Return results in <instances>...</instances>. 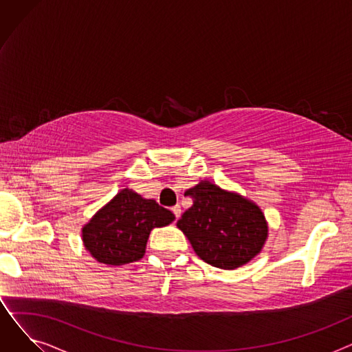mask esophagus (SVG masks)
<instances>
[{
	"mask_svg": "<svg viewBox=\"0 0 352 352\" xmlns=\"http://www.w3.org/2000/svg\"><path fill=\"white\" fill-rule=\"evenodd\" d=\"M171 210H173L175 218H179V215H181V207H179V206H174Z\"/></svg>",
	"mask_w": 352,
	"mask_h": 352,
	"instance_id": "1",
	"label": "esophagus"
}]
</instances>
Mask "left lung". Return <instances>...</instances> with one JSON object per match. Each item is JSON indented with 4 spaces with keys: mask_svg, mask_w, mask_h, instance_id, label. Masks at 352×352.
Instances as JSON below:
<instances>
[{
    "mask_svg": "<svg viewBox=\"0 0 352 352\" xmlns=\"http://www.w3.org/2000/svg\"><path fill=\"white\" fill-rule=\"evenodd\" d=\"M184 195L192 198V207L181 215L177 227L202 261L235 270L261 252L268 223L254 201L211 181L198 182Z\"/></svg>",
    "mask_w": 352,
    "mask_h": 352,
    "instance_id": "obj_1",
    "label": "left lung"
}]
</instances>
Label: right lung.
I'll list each match as a JSON object with an SVG mask.
<instances>
[{
	"mask_svg": "<svg viewBox=\"0 0 352 352\" xmlns=\"http://www.w3.org/2000/svg\"><path fill=\"white\" fill-rule=\"evenodd\" d=\"M174 219L175 215L160 207L155 199L124 188L82 227V243L100 264H129L144 256L151 231Z\"/></svg>",
	"mask_w": 352,
	"mask_h": 352,
	"instance_id": "obj_1",
	"label": "right lung"
}]
</instances>
